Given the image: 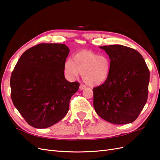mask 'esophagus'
I'll return each mask as SVG.
<instances>
[{
  "label": "esophagus",
  "instance_id": "obj_1",
  "mask_svg": "<svg viewBox=\"0 0 160 160\" xmlns=\"http://www.w3.org/2000/svg\"><path fill=\"white\" fill-rule=\"evenodd\" d=\"M86 88V86H84L83 84H80V86H79V90H83V89Z\"/></svg>",
  "mask_w": 160,
  "mask_h": 160
}]
</instances>
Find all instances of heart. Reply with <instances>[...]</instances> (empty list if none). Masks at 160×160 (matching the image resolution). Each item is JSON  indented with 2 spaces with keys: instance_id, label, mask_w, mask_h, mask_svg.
Wrapping results in <instances>:
<instances>
[{
  "instance_id": "b5f03b06",
  "label": "heart",
  "mask_w": 160,
  "mask_h": 160,
  "mask_svg": "<svg viewBox=\"0 0 160 160\" xmlns=\"http://www.w3.org/2000/svg\"><path fill=\"white\" fill-rule=\"evenodd\" d=\"M111 72V62L105 55H99L91 51L83 50L74 54L64 63V72L70 79L82 74L85 83L97 86L105 83Z\"/></svg>"
}]
</instances>
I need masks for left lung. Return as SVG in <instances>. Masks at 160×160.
Listing matches in <instances>:
<instances>
[{"label": "left lung", "instance_id": "8db88e82", "mask_svg": "<svg viewBox=\"0 0 160 160\" xmlns=\"http://www.w3.org/2000/svg\"><path fill=\"white\" fill-rule=\"evenodd\" d=\"M108 55L111 72L101 86L94 88L97 114L116 125L133 122L146 104L150 72L142 56L122 45L100 47Z\"/></svg>", "mask_w": 160, "mask_h": 160}]
</instances>
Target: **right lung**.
Instances as JSON below:
<instances>
[{"label":"right lung","instance_id":"1","mask_svg":"<svg viewBox=\"0 0 160 160\" xmlns=\"http://www.w3.org/2000/svg\"><path fill=\"white\" fill-rule=\"evenodd\" d=\"M70 49L63 44H40L23 52L10 79L11 97L27 123L45 129L68 113L72 96L79 88L64 77Z\"/></svg>","mask_w":160,"mask_h":160}]
</instances>
